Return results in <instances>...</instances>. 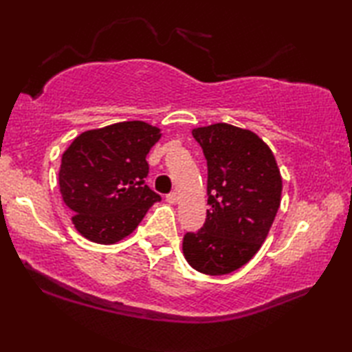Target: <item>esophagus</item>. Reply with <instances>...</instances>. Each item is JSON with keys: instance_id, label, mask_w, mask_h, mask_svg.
<instances>
[{"instance_id": "34e87169", "label": "esophagus", "mask_w": 352, "mask_h": 352, "mask_svg": "<svg viewBox=\"0 0 352 352\" xmlns=\"http://www.w3.org/2000/svg\"><path fill=\"white\" fill-rule=\"evenodd\" d=\"M177 199H178V197H177V192H170V194L166 195V200H168L169 204H175Z\"/></svg>"}]
</instances>
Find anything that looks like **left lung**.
I'll use <instances>...</instances> for the list:
<instances>
[{"label": "left lung", "instance_id": "1", "mask_svg": "<svg viewBox=\"0 0 352 352\" xmlns=\"http://www.w3.org/2000/svg\"><path fill=\"white\" fill-rule=\"evenodd\" d=\"M208 166L204 226L183 237L189 265L226 275L258 253L281 204L283 180L270 147L245 129L219 122L192 130Z\"/></svg>", "mask_w": 352, "mask_h": 352}]
</instances>
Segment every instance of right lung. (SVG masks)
Instances as JSON below:
<instances>
[{
  "instance_id": "1",
  "label": "right lung",
  "mask_w": 352,
  "mask_h": 352,
  "mask_svg": "<svg viewBox=\"0 0 352 352\" xmlns=\"http://www.w3.org/2000/svg\"><path fill=\"white\" fill-rule=\"evenodd\" d=\"M160 138L151 124L127 121L83 132L63 152L58 186L83 237L104 245L121 241L162 200L144 180L146 157Z\"/></svg>"
}]
</instances>
